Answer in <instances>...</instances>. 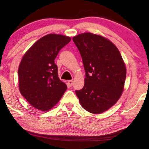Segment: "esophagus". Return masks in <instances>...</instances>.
<instances>
[{
  "label": "esophagus",
  "instance_id": "obj_1",
  "mask_svg": "<svg viewBox=\"0 0 149 149\" xmlns=\"http://www.w3.org/2000/svg\"><path fill=\"white\" fill-rule=\"evenodd\" d=\"M67 84H68V85L69 87H72V85H73V81L72 80H70L68 81V83H67Z\"/></svg>",
  "mask_w": 149,
  "mask_h": 149
}]
</instances>
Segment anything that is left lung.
Wrapping results in <instances>:
<instances>
[{"instance_id":"1","label":"left lung","mask_w":149,"mask_h":149,"mask_svg":"<svg viewBox=\"0 0 149 149\" xmlns=\"http://www.w3.org/2000/svg\"><path fill=\"white\" fill-rule=\"evenodd\" d=\"M82 58L85 85L75 93L85 110L103 113L121 97L126 78V68L119 51L107 38L90 32L72 38Z\"/></svg>"}]
</instances>
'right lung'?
<instances>
[{
	"mask_svg": "<svg viewBox=\"0 0 149 149\" xmlns=\"http://www.w3.org/2000/svg\"><path fill=\"white\" fill-rule=\"evenodd\" d=\"M70 40L62 34H47L34 42L22 59L18 68L19 91L36 109L50 110L66 90L54 60Z\"/></svg>",
	"mask_w": 149,
	"mask_h": 149,
	"instance_id": "obj_1",
	"label": "right lung"
}]
</instances>
